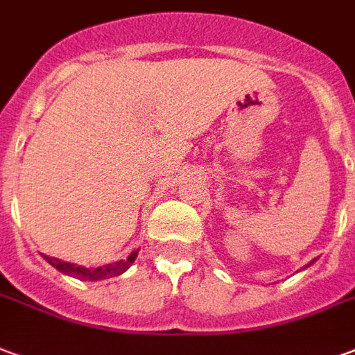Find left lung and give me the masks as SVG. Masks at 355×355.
<instances>
[{
    "label": "left lung",
    "instance_id": "8db88e82",
    "mask_svg": "<svg viewBox=\"0 0 355 355\" xmlns=\"http://www.w3.org/2000/svg\"><path fill=\"white\" fill-rule=\"evenodd\" d=\"M311 263H312V261H311Z\"/></svg>",
    "mask_w": 355,
    "mask_h": 355
}]
</instances>
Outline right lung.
Instances as JSON below:
<instances>
[{"mask_svg":"<svg viewBox=\"0 0 355 355\" xmlns=\"http://www.w3.org/2000/svg\"><path fill=\"white\" fill-rule=\"evenodd\" d=\"M139 250H133L128 256V259H120V261H114V263L109 265H101V267H96V269H88V267H80V265L75 263H67V261H62V259L58 258H51V256H44L43 258L49 261V263L58 269L60 272H65V275H69V277L80 278V280H105V278H112L118 277V275H122L131 267V263L135 261L137 258Z\"/></svg>","mask_w":355,"mask_h":355,"instance_id":"obj_1","label":"right lung"}]
</instances>
